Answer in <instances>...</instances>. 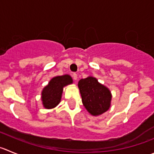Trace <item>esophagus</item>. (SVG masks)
Returning a JSON list of instances; mask_svg holds the SVG:
<instances>
[{"label":"esophagus","mask_w":154,"mask_h":154,"mask_svg":"<svg viewBox=\"0 0 154 154\" xmlns=\"http://www.w3.org/2000/svg\"><path fill=\"white\" fill-rule=\"evenodd\" d=\"M72 78H73V79L74 80H77V79H78V77H77V74H75V73H73L72 74Z\"/></svg>","instance_id":"obj_1"}]
</instances>
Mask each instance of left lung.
<instances>
[{"instance_id":"1","label":"left lung","mask_w":154,"mask_h":154,"mask_svg":"<svg viewBox=\"0 0 154 154\" xmlns=\"http://www.w3.org/2000/svg\"><path fill=\"white\" fill-rule=\"evenodd\" d=\"M82 101L88 112L94 116L102 115L110 107V91L93 76L82 79L78 83Z\"/></svg>"}]
</instances>
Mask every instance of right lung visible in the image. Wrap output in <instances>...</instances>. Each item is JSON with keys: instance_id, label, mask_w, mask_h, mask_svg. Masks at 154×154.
Instances as JSON below:
<instances>
[{"instance_id": "1", "label": "right lung", "mask_w": 154, "mask_h": 154, "mask_svg": "<svg viewBox=\"0 0 154 154\" xmlns=\"http://www.w3.org/2000/svg\"><path fill=\"white\" fill-rule=\"evenodd\" d=\"M69 75L55 76L51 79L42 91V101L45 109H53L60 103L63 88L72 84Z\"/></svg>"}]
</instances>
